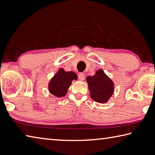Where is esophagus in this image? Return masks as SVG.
Listing matches in <instances>:
<instances>
[{
  "label": "esophagus",
  "instance_id": "34e87169",
  "mask_svg": "<svg viewBox=\"0 0 155 155\" xmlns=\"http://www.w3.org/2000/svg\"><path fill=\"white\" fill-rule=\"evenodd\" d=\"M78 78L80 81H83L84 80V78H85V75L82 74V73H80V74H79L78 75Z\"/></svg>",
  "mask_w": 155,
  "mask_h": 155
}]
</instances>
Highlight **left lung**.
Masks as SVG:
<instances>
[{"instance_id": "left-lung-1", "label": "left lung", "mask_w": 155, "mask_h": 155, "mask_svg": "<svg viewBox=\"0 0 155 155\" xmlns=\"http://www.w3.org/2000/svg\"><path fill=\"white\" fill-rule=\"evenodd\" d=\"M86 81L93 101L102 104L109 101L114 93L115 84L103 69H98L93 76H87Z\"/></svg>"}]
</instances>
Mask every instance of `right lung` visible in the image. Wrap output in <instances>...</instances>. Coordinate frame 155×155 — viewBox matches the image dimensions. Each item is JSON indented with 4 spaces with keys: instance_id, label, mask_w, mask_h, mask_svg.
I'll return each instance as SVG.
<instances>
[{
    "instance_id": "obj_1",
    "label": "right lung",
    "mask_w": 155,
    "mask_h": 155,
    "mask_svg": "<svg viewBox=\"0 0 155 155\" xmlns=\"http://www.w3.org/2000/svg\"><path fill=\"white\" fill-rule=\"evenodd\" d=\"M78 75L74 71H66L59 68L48 84V89L52 95L63 97L66 95L73 80H77Z\"/></svg>"
}]
</instances>
